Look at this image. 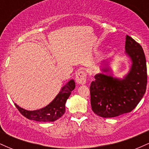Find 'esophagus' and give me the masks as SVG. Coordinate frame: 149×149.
Wrapping results in <instances>:
<instances>
[{
  "label": "esophagus",
  "instance_id": "obj_1",
  "mask_svg": "<svg viewBox=\"0 0 149 149\" xmlns=\"http://www.w3.org/2000/svg\"><path fill=\"white\" fill-rule=\"evenodd\" d=\"M76 81L77 83H79V84L84 85L86 83L87 80V73L85 71L83 70H81V71H79L78 72H77L76 75Z\"/></svg>",
  "mask_w": 149,
  "mask_h": 149
}]
</instances>
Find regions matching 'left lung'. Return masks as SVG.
I'll use <instances>...</instances> for the list:
<instances>
[{"instance_id":"obj_1","label":"left lung","mask_w":149,"mask_h":149,"mask_svg":"<svg viewBox=\"0 0 149 149\" xmlns=\"http://www.w3.org/2000/svg\"><path fill=\"white\" fill-rule=\"evenodd\" d=\"M125 53L132 61L130 72L124 79L98 73L90 85V103L95 113L113 118L132 111L146 92V61L141 46L126 36ZM108 71L107 69H103Z\"/></svg>"}]
</instances>
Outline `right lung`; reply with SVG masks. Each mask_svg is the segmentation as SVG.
Segmentation results:
<instances>
[{
  "mask_svg": "<svg viewBox=\"0 0 149 149\" xmlns=\"http://www.w3.org/2000/svg\"><path fill=\"white\" fill-rule=\"evenodd\" d=\"M75 87L76 84L74 80H71L61 88L59 93L50 104L39 110L27 111L19 107L16 104L15 105L19 111L26 118L39 122H53L64 115L65 104Z\"/></svg>",
  "mask_w": 149,
  "mask_h": 149,
  "instance_id": "right-lung-1",
  "label": "right lung"
}]
</instances>
